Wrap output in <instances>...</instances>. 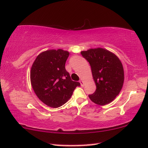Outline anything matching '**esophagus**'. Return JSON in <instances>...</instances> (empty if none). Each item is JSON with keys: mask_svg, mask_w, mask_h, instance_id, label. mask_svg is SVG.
Instances as JSON below:
<instances>
[{"mask_svg": "<svg viewBox=\"0 0 148 148\" xmlns=\"http://www.w3.org/2000/svg\"><path fill=\"white\" fill-rule=\"evenodd\" d=\"M79 82H80V84H81V85L82 86H84V82H83V81L81 79L79 81Z\"/></svg>", "mask_w": 148, "mask_h": 148, "instance_id": "1", "label": "esophagus"}]
</instances>
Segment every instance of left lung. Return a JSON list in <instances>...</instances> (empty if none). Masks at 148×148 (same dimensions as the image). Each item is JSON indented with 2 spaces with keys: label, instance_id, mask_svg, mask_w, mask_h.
Wrapping results in <instances>:
<instances>
[{
  "label": "left lung",
  "instance_id": "8db88e82",
  "mask_svg": "<svg viewBox=\"0 0 148 148\" xmlns=\"http://www.w3.org/2000/svg\"><path fill=\"white\" fill-rule=\"evenodd\" d=\"M81 53L90 64L97 86V90L89 97L97 105L110 103L123 86L124 73L121 60L114 53L101 48L82 51Z\"/></svg>",
  "mask_w": 148,
  "mask_h": 148
}]
</instances>
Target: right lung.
I'll return each mask as SVG.
<instances>
[{
  "label": "right lung",
  "mask_w": 148,
  "mask_h": 148,
  "mask_svg": "<svg viewBox=\"0 0 148 148\" xmlns=\"http://www.w3.org/2000/svg\"><path fill=\"white\" fill-rule=\"evenodd\" d=\"M69 56L62 49L49 50L37 56L32 65L30 79L35 94L43 103L53 108L70 99L79 82L71 80L65 64Z\"/></svg>",
  "instance_id": "right-lung-1"
}]
</instances>
